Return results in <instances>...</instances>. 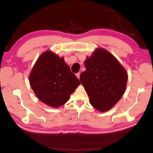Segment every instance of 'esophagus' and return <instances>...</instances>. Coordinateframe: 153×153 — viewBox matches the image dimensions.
Masks as SVG:
<instances>
[{
  "mask_svg": "<svg viewBox=\"0 0 153 153\" xmlns=\"http://www.w3.org/2000/svg\"><path fill=\"white\" fill-rule=\"evenodd\" d=\"M76 77H77V78L79 79V77H80V74H79V73H77V74H76Z\"/></svg>",
  "mask_w": 153,
  "mask_h": 153,
  "instance_id": "obj_1",
  "label": "esophagus"
}]
</instances>
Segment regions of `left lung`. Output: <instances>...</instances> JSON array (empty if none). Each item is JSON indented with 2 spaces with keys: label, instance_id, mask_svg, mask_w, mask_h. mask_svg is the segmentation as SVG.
Listing matches in <instances>:
<instances>
[{
  "label": "left lung",
  "instance_id": "8db88e82",
  "mask_svg": "<svg viewBox=\"0 0 153 153\" xmlns=\"http://www.w3.org/2000/svg\"><path fill=\"white\" fill-rule=\"evenodd\" d=\"M80 82L92 107L101 112L112 108L122 97L128 73L117 59L104 48L96 49L84 62Z\"/></svg>",
  "mask_w": 153,
  "mask_h": 153
}]
</instances>
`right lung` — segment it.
<instances>
[{
    "label": "right lung",
    "instance_id": "add662e5",
    "mask_svg": "<svg viewBox=\"0 0 153 153\" xmlns=\"http://www.w3.org/2000/svg\"><path fill=\"white\" fill-rule=\"evenodd\" d=\"M29 79L36 97L45 104L55 108L64 105L80 84L63 57L51 51L39 56Z\"/></svg>",
    "mask_w": 153,
    "mask_h": 153
}]
</instances>
